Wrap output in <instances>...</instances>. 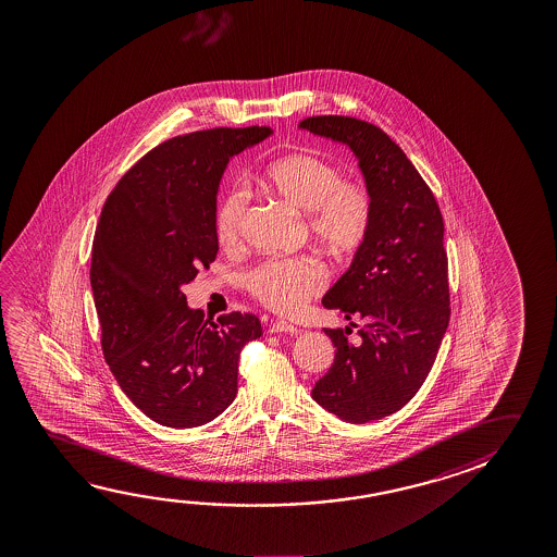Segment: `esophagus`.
Wrapping results in <instances>:
<instances>
[{
	"label": "esophagus",
	"mask_w": 557,
	"mask_h": 557,
	"mask_svg": "<svg viewBox=\"0 0 557 557\" xmlns=\"http://www.w3.org/2000/svg\"><path fill=\"white\" fill-rule=\"evenodd\" d=\"M270 332H272V334H297V332H301V330L297 329V326H293L292 322H287V320H277V322H274V324L270 326Z\"/></svg>",
	"instance_id": "obj_1"
}]
</instances>
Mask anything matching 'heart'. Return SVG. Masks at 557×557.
Here are the masks:
<instances>
[{"mask_svg": "<svg viewBox=\"0 0 557 557\" xmlns=\"http://www.w3.org/2000/svg\"><path fill=\"white\" fill-rule=\"evenodd\" d=\"M264 183L275 196L307 213L310 238L330 255L349 256L366 243L373 223V198L366 184L342 178L336 164L312 153H293L265 169ZM248 191L231 186L215 211L218 240L237 250L245 240ZM348 218L346 221L345 218ZM326 270L312 256L274 258L247 275L248 292L268 309L292 314L324 287Z\"/></svg>", "mask_w": 557, "mask_h": 557, "instance_id": "heart-1", "label": "heart"}]
</instances>
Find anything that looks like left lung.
<instances>
[{"instance_id": "1", "label": "left lung", "mask_w": 557, "mask_h": 557, "mask_svg": "<svg viewBox=\"0 0 557 557\" xmlns=\"http://www.w3.org/2000/svg\"><path fill=\"white\" fill-rule=\"evenodd\" d=\"M299 128L346 144L373 198V223L346 274L322 305L351 329H324L336 347L312 388L324 410L347 423L383 420L425 383L450 319L445 225L437 200L383 129L349 116H312ZM361 321L356 325L355 320Z\"/></svg>"}]
</instances>
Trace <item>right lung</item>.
I'll return each instance as SVG.
<instances>
[{
	"label": "right lung",
	"instance_id": "right-lung-1",
	"mask_svg": "<svg viewBox=\"0 0 557 557\" xmlns=\"http://www.w3.org/2000/svg\"><path fill=\"white\" fill-rule=\"evenodd\" d=\"M270 134L248 126L171 137L102 206L91 256L102 356L129 400L166 428L215 420L237 396L240 349L262 336L250 312L203 319L183 285L220 250L215 211L228 159Z\"/></svg>",
	"mask_w": 557,
	"mask_h": 557
}]
</instances>
